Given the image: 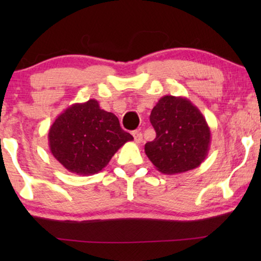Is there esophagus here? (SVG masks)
<instances>
[{
    "instance_id": "34e87169",
    "label": "esophagus",
    "mask_w": 261,
    "mask_h": 261,
    "mask_svg": "<svg viewBox=\"0 0 261 261\" xmlns=\"http://www.w3.org/2000/svg\"><path fill=\"white\" fill-rule=\"evenodd\" d=\"M133 137H134V141L137 142V144H140V142L142 141V133L140 130L133 132Z\"/></svg>"
}]
</instances>
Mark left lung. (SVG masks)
I'll return each instance as SVG.
<instances>
[{"mask_svg":"<svg viewBox=\"0 0 261 261\" xmlns=\"http://www.w3.org/2000/svg\"><path fill=\"white\" fill-rule=\"evenodd\" d=\"M149 120L156 137L145 145V153L156 170L165 174L183 173L204 162L212 141L210 128L191 101L163 96Z\"/></svg>","mask_w":261,"mask_h":261,"instance_id":"left-lung-1","label":"left lung"}]
</instances>
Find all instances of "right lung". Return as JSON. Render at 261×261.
Masks as SVG:
<instances>
[{
  "mask_svg": "<svg viewBox=\"0 0 261 261\" xmlns=\"http://www.w3.org/2000/svg\"><path fill=\"white\" fill-rule=\"evenodd\" d=\"M133 140L113 113L99 108L96 99L70 106L52 123L48 146L53 156L70 172L98 173L117 149Z\"/></svg>",
  "mask_w": 261,
  "mask_h": 261,
  "instance_id": "right-lung-1",
  "label": "right lung"
}]
</instances>
